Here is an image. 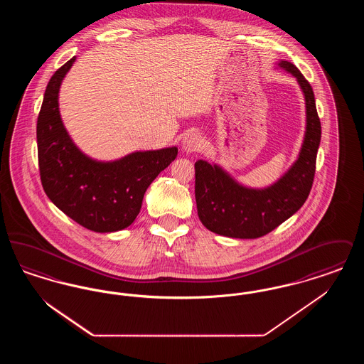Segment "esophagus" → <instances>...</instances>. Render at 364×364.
<instances>
[{
    "label": "esophagus",
    "instance_id": "1",
    "mask_svg": "<svg viewBox=\"0 0 364 364\" xmlns=\"http://www.w3.org/2000/svg\"><path fill=\"white\" fill-rule=\"evenodd\" d=\"M203 139L199 134H190L183 139V149L187 153H195L203 149Z\"/></svg>",
    "mask_w": 364,
    "mask_h": 364
}]
</instances>
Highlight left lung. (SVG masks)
Here are the masks:
<instances>
[{
  "mask_svg": "<svg viewBox=\"0 0 364 364\" xmlns=\"http://www.w3.org/2000/svg\"><path fill=\"white\" fill-rule=\"evenodd\" d=\"M279 67L292 73L306 98L307 128L300 156L276 184L264 190L239 186L217 165L195 162V198L198 215L208 230L235 239H258L292 217L311 191L316 153L321 143V120L309 80L292 63Z\"/></svg>",
  "mask_w": 364,
  "mask_h": 364,
  "instance_id": "left-lung-1",
  "label": "left lung"
}]
</instances>
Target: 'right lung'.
<instances>
[{"mask_svg": "<svg viewBox=\"0 0 364 364\" xmlns=\"http://www.w3.org/2000/svg\"><path fill=\"white\" fill-rule=\"evenodd\" d=\"M75 57L54 72L36 122L42 187L53 203L79 225L116 232L131 225L144 192L177 156V147L138 151L114 162H97L70 140L58 110L60 85Z\"/></svg>", "mask_w": 364, "mask_h": 364, "instance_id": "1", "label": "right lung"}]
</instances>
